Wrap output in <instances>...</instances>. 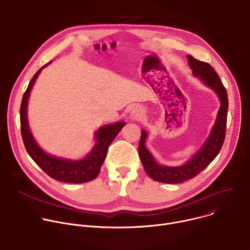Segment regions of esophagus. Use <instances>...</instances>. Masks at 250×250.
<instances>
[{"instance_id": "34e87169", "label": "esophagus", "mask_w": 250, "mask_h": 250, "mask_svg": "<svg viewBox=\"0 0 250 250\" xmlns=\"http://www.w3.org/2000/svg\"><path fill=\"white\" fill-rule=\"evenodd\" d=\"M141 115H142V111H141L138 107H134V108L132 109V111H131V114H130L132 120H137V119H139V118L141 117Z\"/></svg>"}]
</instances>
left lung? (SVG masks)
<instances>
[{
  "mask_svg": "<svg viewBox=\"0 0 250 250\" xmlns=\"http://www.w3.org/2000/svg\"><path fill=\"white\" fill-rule=\"evenodd\" d=\"M188 59L193 74L200 77L209 87L216 91L221 101V107L215 126L212 129L209 138L201 149L186 165L181 166V167H167V166H162L156 163L144 144L147 133L145 130L141 131V137L138 145V153L141 163L147 175L159 183L180 184L193 179L216 158L223 146L226 136L229 107L226 87L223 85L218 73L212 65L206 62L199 61L190 55L188 56Z\"/></svg>",
  "mask_w": 250,
  "mask_h": 250,
  "instance_id": "obj_1",
  "label": "left lung"
}]
</instances>
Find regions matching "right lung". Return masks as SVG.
<instances>
[{
  "label": "right lung",
  "instance_id": "add662e5",
  "mask_svg": "<svg viewBox=\"0 0 250 250\" xmlns=\"http://www.w3.org/2000/svg\"><path fill=\"white\" fill-rule=\"evenodd\" d=\"M46 65L47 63L34 74L21 100V131L25 149L32 160L52 179L69 184H83L90 182L99 175L101 166L105 161L110 144L125 124L124 122H120L115 125L101 127L96 133V145L89 155L83 160H62L46 154L33 139V136L28 128L26 117V107L30 90L41 69Z\"/></svg>",
  "mask_w": 250,
  "mask_h": 250
}]
</instances>
